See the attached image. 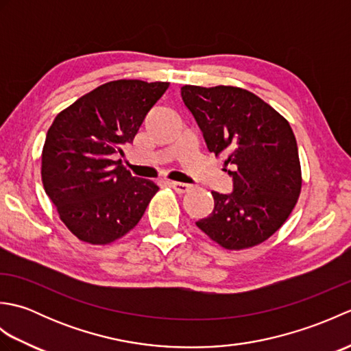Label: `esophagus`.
<instances>
[{"mask_svg": "<svg viewBox=\"0 0 351 351\" xmlns=\"http://www.w3.org/2000/svg\"><path fill=\"white\" fill-rule=\"evenodd\" d=\"M170 187L173 189L176 193H180V195H182V193H187V191H190L191 185H189V184H182V182H170Z\"/></svg>", "mask_w": 351, "mask_h": 351, "instance_id": "esophagus-1", "label": "esophagus"}]
</instances>
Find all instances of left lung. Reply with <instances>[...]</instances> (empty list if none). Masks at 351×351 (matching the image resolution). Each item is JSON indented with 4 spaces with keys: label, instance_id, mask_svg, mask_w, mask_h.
<instances>
[{
    "label": "left lung",
    "instance_id": "left-lung-1",
    "mask_svg": "<svg viewBox=\"0 0 351 351\" xmlns=\"http://www.w3.org/2000/svg\"><path fill=\"white\" fill-rule=\"evenodd\" d=\"M181 96L208 151L223 156L234 191H211L214 210L197 228L228 250L268 240L289 217L302 190L299 149L288 121L240 87L182 86Z\"/></svg>",
    "mask_w": 351,
    "mask_h": 351
}]
</instances>
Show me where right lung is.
Masks as SVG:
<instances>
[{"label":"right lung","mask_w":351,"mask_h":351,"mask_svg":"<svg viewBox=\"0 0 351 351\" xmlns=\"http://www.w3.org/2000/svg\"><path fill=\"white\" fill-rule=\"evenodd\" d=\"M169 83L117 80L57 114L42 151V182L60 220L78 240L110 244L143 217L158 187L116 161Z\"/></svg>","instance_id":"add662e5"}]
</instances>
